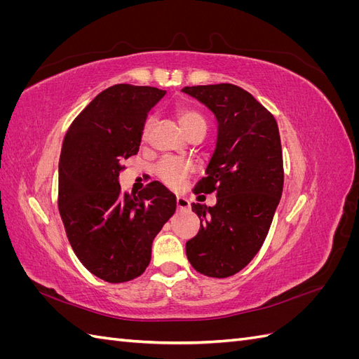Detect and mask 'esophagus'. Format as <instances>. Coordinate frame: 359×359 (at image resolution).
Instances as JSON below:
<instances>
[{"mask_svg": "<svg viewBox=\"0 0 359 359\" xmlns=\"http://www.w3.org/2000/svg\"><path fill=\"white\" fill-rule=\"evenodd\" d=\"M177 206H178V210L186 211V210H190V202H189L187 198L178 196V198H177Z\"/></svg>", "mask_w": 359, "mask_h": 359, "instance_id": "obj_1", "label": "esophagus"}]
</instances>
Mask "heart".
<instances>
[{"instance_id": "obj_1", "label": "heart", "mask_w": 359, "mask_h": 359, "mask_svg": "<svg viewBox=\"0 0 359 359\" xmlns=\"http://www.w3.org/2000/svg\"><path fill=\"white\" fill-rule=\"evenodd\" d=\"M177 118L181 128L184 130V133L187 136H190L194 130H198L201 127L206 128L205 118L199 112L190 109V107H180V109H177ZM148 128H149V123H147L144 128V137H147ZM190 172H191L190 163L177 160V158H165L156 166V177L165 184V186L170 189L180 187L181 184L186 181Z\"/></svg>"}]
</instances>
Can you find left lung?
<instances>
[{
	"label": "left lung",
	"mask_w": 359,
	"mask_h": 359,
	"mask_svg": "<svg viewBox=\"0 0 359 359\" xmlns=\"http://www.w3.org/2000/svg\"><path fill=\"white\" fill-rule=\"evenodd\" d=\"M212 112L217 142L194 193L215 191L217 203H191L201 219L186 244L198 273L224 278L247 266L262 247L283 191V154L276 118L232 83L186 86Z\"/></svg>",
	"instance_id": "left-lung-1"
}]
</instances>
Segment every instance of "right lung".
<instances>
[{"label": "right lung", "instance_id": "right-lung-1", "mask_svg": "<svg viewBox=\"0 0 359 359\" xmlns=\"http://www.w3.org/2000/svg\"><path fill=\"white\" fill-rule=\"evenodd\" d=\"M166 91L118 83L76 116L61 148L58 208L69 243L91 274L109 283L139 277L156 235L177 210L158 181L137 196L121 193V161L137 154L151 107Z\"/></svg>", "mask_w": 359, "mask_h": 359}]
</instances>
